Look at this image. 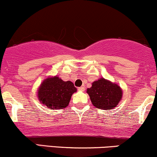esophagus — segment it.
Listing matches in <instances>:
<instances>
[{
	"instance_id": "34e87169",
	"label": "esophagus",
	"mask_w": 157,
	"mask_h": 157,
	"mask_svg": "<svg viewBox=\"0 0 157 157\" xmlns=\"http://www.w3.org/2000/svg\"><path fill=\"white\" fill-rule=\"evenodd\" d=\"M78 89L80 91H82V92H83V91L85 90V87H84V86H80V87L78 88Z\"/></svg>"
}]
</instances>
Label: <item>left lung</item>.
<instances>
[{
  "label": "left lung",
  "mask_w": 157,
  "mask_h": 157,
  "mask_svg": "<svg viewBox=\"0 0 157 157\" xmlns=\"http://www.w3.org/2000/svg\"><path fill=\"white\" fill-rule=\"evenodd\" d=\"M86 92L92 104L101 109H111L116 107L122 98V89L116 83L104 78L93 82Z\"/></svg>",
  "instance_id": "left-lung-1"
}]
</instances>
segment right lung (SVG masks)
Instances as JSON below:
<instances>
[{
    "mask_svg": "<svg viewBox=\"0 0 157 157\" xmlns=\"http://www.w3.org/2000/svg\"><path fill=\"white\" fill-rule=\"evenodd\" d=\"M77 92L71 81H63L57 76L44 80L38 89V98L41 104L52 109H63L68 106L71 98Z\"/></svg>",
    "mask_w": 157,
    "mask_h": 157,
    "instance_id": "right-lung-1",
    "label": "right lung"
}]
</instances>
